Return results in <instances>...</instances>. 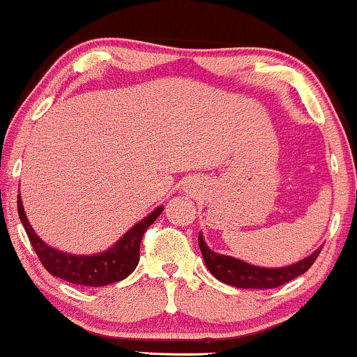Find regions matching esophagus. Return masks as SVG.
Listing matches in <instances>:
<instances>
[{
  "mask_svg": "<svg viewBox=\"0 0 357 357\" xmlns=\"http://www.w3.org/2000/svg\"><path fill=\"white\" fill-rule=\"evenodd\" d=\"M196 188H197V184H196L195 181H191V183L186 184V190L190 191V192H191V191H196Z\"/></svg>",
  "mask_w": 357,
  "mask_h": 357,
  "instance_id": "esophagus-1",
  "label": "esophagus"
}]
</instances>
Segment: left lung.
Listing matches in <instances>:
<instances>
[{
	"mask_svg": "<svg viewBox=\"0 0 357 357\" xmlns=\"http://www.w3.org/2000/svg\"><path fill=\"white\" fill-rule=\"evenodd\" d=\"M197 243H199V249L203 252L206 268L209 269V273L225 284L243 287V289H269V287H278L293 281L294 278L301 276L311 268L323 249V246L317 248L312 255L306 256L298 263L284 266V268H261V266L249 264L238 257L214 252L206 244L203 233L197 236Z\"/></svg>",
	"mask_w": 357,
	"mask_h": 357,
	"instance_id": "8db88e82",
	"label": "left lung"
}]
</instances>
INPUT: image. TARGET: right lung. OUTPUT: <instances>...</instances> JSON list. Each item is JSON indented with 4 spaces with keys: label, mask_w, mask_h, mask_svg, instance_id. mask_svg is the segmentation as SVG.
<instances>
[{
    "label": "right lung",
    "mask_w": 357,
    "mask_h": 357,
    "mask_svg": "<svg viewBox=\"0 0 357 357\" xmlns=\"http://www.w3.org/2000/svg\"><path fill=\"white\" fill-rule=\"evenodd\" d=\"M162 209H165V206H158L154 211L149 213L139 222H136L128 233H124L106 251L96 252V255H70V252L48 246L40 236L34 233L26 213H24L23 201L18 195L20 220L23 222L29 243L40 257L41 264L56 278H61L64 281L73 282V284L91 287L108 286L111 282L123 281L124 278H128L135 271L137 263H139V244L144 231L156 221Z\"/></svg>",
    "instance_id": "obj_1"
}]
</instances>
